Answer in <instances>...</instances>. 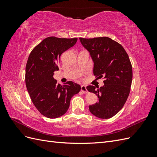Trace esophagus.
Returning <instances> with one entry per match:
<instances>
[{"label":"esophagus","mask_w":157,"mask_h":157,"mask_svg":"<svg viewBox=\"0 0 157 157\" xmlns=\"http://www.w3.org/2000/svg\"><path fill=\"white\" fill-rule=\"evenodd\" d=\"M80 90H81V91L83 93H87L88 92V90L86 89V86H84V85H82L81 88H80Z\"/></svg>","instance_id":"1"}]
</instances>
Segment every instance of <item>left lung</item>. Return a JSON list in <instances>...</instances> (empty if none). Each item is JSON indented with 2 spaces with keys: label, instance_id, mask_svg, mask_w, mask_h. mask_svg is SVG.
Listing matches in <instances>:
<instances>
[{
  "label": "left lung",
  "instance_id": "left-lung-1",
  "mask_svg": "<svg viewBox=\"0 0 157 157\" xmlns=\"http://www.w3.org/2000/svg\"><path fill=\"white\" fill-rule=\"evenodd\" d=\"M79 39L93 61L94 75L105 79L100 88L86 87L99 98L98 102L89 106V110L99 118H110L123 107L129 96L132 81L129 57L122 45L109 37Z\"/></svg>",
  "mask_w": 157,
  "mask_h": 157
}]
</instances>
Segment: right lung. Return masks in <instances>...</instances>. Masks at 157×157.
Returning a JSON list of instances; mask_svg holds the SVG:
<instances>
[{
  "instance_id": "1",
  "label": "right lung",
  "mask_w": 157,
  "mask_h": 157,
  "mask_svg": "<svg viewBox=\"0 0 157 157\" xmlns=\"http://www.w3.org/2000/svg\"><path fill=\"white\" fill-rule=\"evenodd\" d=\"M77 39L50 36L34 48L25 68V84L31 101L42 115L58 118L67 111L71 99L80 90L79 84L68 81L61 85L54 78L61 55L73 46Z\"/></svg>"
}]
</instances>
